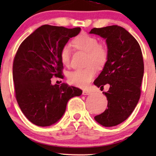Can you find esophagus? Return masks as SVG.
I'll use <instances>...</instances> for the list:
<instances>
[{"label": "esophagus", "mask_w": 156, "mask_h": 156, "mask_svg": "<svg viewBox=\"0 0 156 156\" xmlns=\"http://www.w3.org/2000/svg\"><path fill=\"white\" fill-rule=\"evenodd\" d=\"M92 94L91 91H88V90H84L82 92V94L83 95H90Z\"/></svg>", "instance_id": "1"}]
</instances>
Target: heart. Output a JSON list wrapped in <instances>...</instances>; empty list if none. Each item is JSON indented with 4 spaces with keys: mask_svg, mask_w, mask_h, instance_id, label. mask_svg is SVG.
<instances>
[{
    "mask_svg": "<svg viewBox=\"0 0 156 156\" xmlns=\"http://www.w3.org/2000/svg\"><path fill=\"white\" fill-rule=\"evenodd\" d=\"M72 44L78 50L88 53L84 69H76L68 74L70 84L86 88L96 75V68L101 69L108 59V50L106 47L99 44V40L87 33H81L72 40ZM71 57V49L68 44L63 46L60 50V59L64 65H69Z\"/></svg>",
    "mask_w": 156,
    "mask_h": 156,
    "instance_id": "1",
    "label": "heart"
}]
</instances>
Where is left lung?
<instances>
[{
	"mask_svg": "<svg viewBox=\"0 0 156 156\" xmlns=\"http://www.w3.org/2000/svg\"><path fill=\"white\" fill-rule=\"evenodd\" d=\"M89 33L106 40L108 54L107 62L94 82L101 88L110 85L108 91L103 92L108 108L94 119L103 126H114L129 118L140 99L144 72L141 49L133 36L118 25L93 28Z\"/></svg>",
	"mask_w": 156,
	"mask_h": 156,
	"instance_id": "left-lung-1",
	"label": "left lung"
}]
</instances>
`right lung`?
Instances as JSON below:
<instances>
[{"mask_svg":"<svg viewBox=\"0 0 156 156\" xmlns=\"http://www.w3.org/2000/svg\"><path fill=\"white\" fill-rule=\"evenodd\" d=\"M80 27L44 25L20 44L12 65L16 97L25 117L38 126H50L60 120L71 98L82 91L66 83L52 84L53 76L62 78L60 50Z\"/></svg>","mask_w":156,"mask_h":156,"instance_id":"add662e5","label":"right lung"}]
</instances>
